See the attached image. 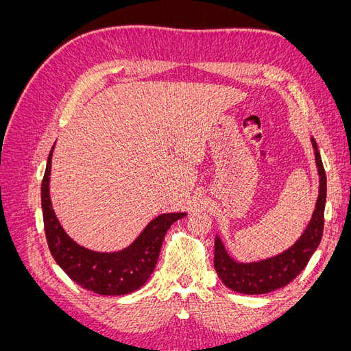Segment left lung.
Wrapping results in <instances>:
<instances>
[{"label":"left lung","mask_w":351,"mask_h":351,"mask_svg":"<svg viewBox=\"0 0 351 351\" xmlns=\"http://www.w3.org/2000/svg\"><path fill=\"white\" fill-rule=\"evenodd\" d=\"M316 167L319 173V196H317L313 217L302 237L284 253L253 263L232 261L221 240L215 239L214 265L219 280L228 289L241 294H267L290 284L304 268L317 249L324 232V210L326 202V176L317 145L312 139Z\"/></svg>","instance_id":"left-lung-1"}]
</instances>
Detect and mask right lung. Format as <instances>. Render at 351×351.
Listing matches in <instances>:
<instances>
[{
	"mask_svg": "<svg viewBox=\"0 0 351 351\" xmlns=\"http://www.w3.org/2000/svg\"><path fill=\"white\" fill-rule=\"evenodd\" d=\"M52 151L54 146L48 155L40 187L45 236L52 258L82 289L102 295H123L139 290L155 269L165 232L186 214L180 212L156 217L132 246L124 250L99 253L84 249L66 234L51 205L49 174Z\"/></svg>",
	"mask_w": 351,
	"mask_h": 351,
	"instance_id": "add662e5",
	"label": "right lung"
}]
</instances>
